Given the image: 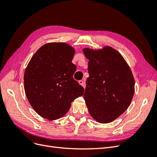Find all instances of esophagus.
<instances>
[{
  "mask_svg": "<svg viewBox=\"0 0 157 157\" xmlns=\"http://www.w3.org/2000/svg\"><path fill=\"white\" fill-rule=\"evenodd\" d=\"M78 83L81 85L82 86H83L84 88L85 87V83H84V82L83 81V80H79L78 81Z\"/></svg>",
  "mask_w": 157,
  "mask_h": 157,
  "instance_id": "1",
  "label": "esophagus"
}]
</instances>
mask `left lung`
Listing matches in <instances>:
<instances>
[{
	"mask_svg": "<svg viewBox=\"0 0 157 157\" xmlns=\"http://www.w3.org/2000/svg\"><path fill=\"white\" fill-rule=\"evenodd\" d=\"M82 51L89 60L84 99L90 115L99 123H109L130 106L135 90L134 76L122 55L110 46Z\"/></svg>",
	"mask_w": 157,
	"mask_h": 157,
	"instance_id": "obj_1",
	"label": "left lung"
}]
</instances>
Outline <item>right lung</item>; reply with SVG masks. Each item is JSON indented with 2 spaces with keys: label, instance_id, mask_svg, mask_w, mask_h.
Listing matches in <instances>:
<instances>
[{
  "label": "right lung",
  "instance_id": "1",
  "mask_svg": "<svg viewBox=\"0 0 157 157\" xmlns=\"http://www.w3.org/2000/svg\"><path fill=\"white\" fill-rule=\"evenodd\" d=\"M75 49L64 42H51L38 50L24 73L28 101L40 116L50 121L63 117L71 102L83 95L84 89L73 74Z\"/></svg>",
  "mask_w": 157,
  "mask_h": 157
}]
</instances>
